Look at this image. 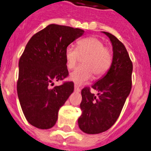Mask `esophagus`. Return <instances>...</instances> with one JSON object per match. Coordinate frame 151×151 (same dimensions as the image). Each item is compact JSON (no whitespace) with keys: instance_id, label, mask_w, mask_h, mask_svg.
I'll list each match as a JSON object with an SVG mask.
<instances>
[{"instance_id":"34e87169","label":"esophagus","mask_w":151,"mask_h":151,"mask_svg":"<svg viewBox=\"0 0 151 151\" xmlns=\"http://www.w3.org/2000/svg\"><path fill=\"white\" fill-rule=\"evenodd\" d=\"M74 90H75V91H77V92L81 91V88H80L79 86H78V85H77V84L74 85Z\"/></svg>"}]
</instances>
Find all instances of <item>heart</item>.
Segmentation results:
<instances>
[{
  "mask_svg": "<svg viewBox=\"0 0 151 151\" xmlns=\"http://www.w3.org/2000/svg\"><path fill=\"white\" fill-rule=\"evenodd\" d=\"M67 68L70 70L75 68L81 58L83 66L78 67L71 72L70 79L77 84H83L91 78L101 77L109 70L112 61V52L109 48L104 46L102 40L96 37L81 39L77 48L68 45L65 49Z\"/></svg>",
  "mask_w": 151,
  "mask_h": 151,
  "instance_id": "obj_1",
  "label": "heart"
}]
</instances>
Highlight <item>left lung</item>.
Listing matches in <instances>:
<instances>
[{
	"label": "left lung",
	"instance_id": "1",
	"mask_svg": "<svg viewBox=\"0 0 151 151\" xmlns=\"http://www.w3.org/2000/svg\"><path fill=\"white\" fill-rule=\"evenodd\" d=\"M103 32L112 42L113 58L106 74L92 85L97 95L92 93L89 86L81 90L82 115L78 125L86 134H99L109 129L117 121L132 90L133 65L126 48L112 34Z\"/></svg>",
	"mask_w": 151,
	"mask_h": 151
}]
</instances>
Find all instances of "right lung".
I'll return each mask as SVG.
<instances>
[{
    "label": "right lung",
    "mask_w": 151,
    "mask_h": 151,
    "mask_svg": "<svg viewBox=\"0 0 151 151\" xmlns=\"http://www.w3.org/2000/svg\"><path fill=\"white\" fill-rule=\"evenodd\" d=\"M84 31L48 25L32 36L19 61L17 94L29 124L40 129L55 124L58 110L74 91L72 81L52 87L68 76L65 49Z\"/></svg>",
    "instance_id": "1"
}]
</instances>
